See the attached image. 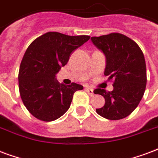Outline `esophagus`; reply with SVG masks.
Returning <instances> with one entry per match:
<instances>
[{
    "instance_id": "esophagus-1",
    "label": "esophagus",
    "mask_w": 158,
    "mask_h": 158,
    "mask_svg": "<svg viewBox=\"0 0 158 158\" xmlns=\"http://www.w3.org/2000/svg\"><path fill=\"white\" fill-rule=\"evenodd\" d=\"M85 91H86L87 93L89 94V96H93V90H92V88H89V87H86V88H85Z\"/></svg>"
}]
</instances>
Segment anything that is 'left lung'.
<instances>
[{"mask_svg":"<svg viewBox=\"0 0 158 158\" xmlns=\"http://www.w3.org/2000/svg\"><path fill=\"white\" fill-rule=\"evenodd\" d=\"M106 56L104 75L113 81V90L97 88L95 94L105 98V105L96 109L97 114L108 120L125 118L142 100L147 85L144 55L133 40L121 33H110L91 38Z\"/></svg>","mask_w":158,"mask_h":158,"instance_id":"left-lung-1","label":"left lung"}]
</instances>
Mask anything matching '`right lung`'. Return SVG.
<instances>
[{"instance_id": "obj_1", "label": "right lung", "mask_w": 158, "mask_h": 158, "mask_svg": "<svg viewBox=\"0 0 158 158\" xmlns=\"http://www.w3.org/2000/svg\"><path fill=\"white\" fill-rule=\"evenodd\" d=\"M90 39L56 31L41 35L31 43L21 60L18 74L22 102L33 117L43 122L61 117L70 107L75 92L83 86H66L56 74L69 61L72 52Z\"/></svg>"}]
</instances>
